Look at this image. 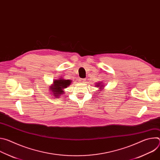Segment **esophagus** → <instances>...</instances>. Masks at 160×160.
I'll return each instance as SVG.
<instances>
[{"label":"esophagus","mask_w":160,"mask_h":160,"mask_svg":"<svg viewBox=\"0 0 160 160\" xmlns=\"http://www.w3.org/2000/svg\"><path fill=\"white\" fill-rule=\"evenodd\" d=\"M79 81H80V82H82V83H83V82L85 81V78H80V79L79 80Z\"/></svg>","instance_id":"34e87169"}]
</instances>
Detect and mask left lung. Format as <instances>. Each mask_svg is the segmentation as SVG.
<instances>
[{
	"label": "left lung",
	"mask_w": 160,
	"mask_h": 160,
	"mask_svg": "<svg viewBox=\"0 0 160 160\" xmlns=\"http://www.w3.org/2000/svg\"><path fill=\"white\" fill-rule=\"evenodd\" d=\"M99 87H100V86H99Z\"/></svg>",
	"instance_id": "left-lung-1"
}]
</instances>
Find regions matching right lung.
Masks as SVG:
<instances>
[{"mask_svg": "<svg viewBox=\"0 0 160 160\" xmlns=\"http://www.w3.org/2000/svg\"><path fill=\"white\" fill-rule=\"evenodd\" d=\"M71 81L69 80H56L54 81V84L50 87V89H51V92L54 94V96L59 98L61 95L63 94L62 89L66 88L68 86L70 85Z\"/></svg>", "mask_w": 160, "mask_h": 160, "instance_id": "add662e5", "label": "right lung"}]
</instances>
